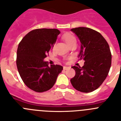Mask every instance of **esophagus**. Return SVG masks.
Returning <instances> with one entry per match:
<instances>
[{"mask_svg": "<svg viewBox=\"0 0 121 121\" xmlns=\"http://www.w3.org/2000/svg\"><path fill=\"white\" fill-rule=\"evenodd\" d=\"M69 68V67H67V66H64V67H63V69L65 70H67Z\"/></svg>", "mask_w": 121, "mask_h": 121, "instance_id": "34e87169", "label": "esophagus"}]
</instances>
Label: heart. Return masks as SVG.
Masks as SVG:
<instances>
[{
    "label": "heart",
    "instance_id": "b5f03b06",
    "mask_svg": "<svg viewBox=\"0 0 121 121\" xmlns=\"http://www.w3.org/2000/svg\"><path fill=\"white\" fill-rule=\"evenodd\" d=\"M63 39L65 40L66 43L68 45L70 43L72 42L76 41V39L73 36V35H70V34H66L63 36Z\"/></svg>",
    "mask_w": 121,
    "mask_h": 121
}]
</instances>
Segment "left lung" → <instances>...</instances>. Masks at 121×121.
Returning a JSON list of instances; mask_svg holds the SVG:
<instances>
[{
    "mask_svg": "<svg viewBox=\"0 0 121 121\" xmlns=\"http://www.w3.org/2000/svg\"><path fill=\"white\" fill-rule=\"evenodd\" d=\"M81 42L79 59L85 60L82 67L73 66L76 74L71 79L73 87L82 92L97 90L104 82L110 70L112 55L109 44L98 31L87 27L71 29Z\"/></svg>",
    "mask_w": 121,
    "mask_h": 121,
    "instance_id": "left-lung-1",
    "label": "left lung"
}]
</instances>
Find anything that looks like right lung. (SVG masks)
Returning <instances> with one entry per match:
<instances>
[{
  "mask_svg": "<svg viewBox=\"0 0 121 121\" xmlns=\"http://www.w3.org/2000/svg\"><path fill=\"white\" fill-rule=\"evenodd\" d=\"M60 33V30L55 29H35L27 34L19 43L16 61L19 74L26 85L36 92L51 88L63 70L61 66L49 67L43 60Z\"/></svg>",
  "mask_w": 121,
  "mask_h": 121,
  "instance_id": "obj_1",
  "label": "right lung"
}]
</instances>
